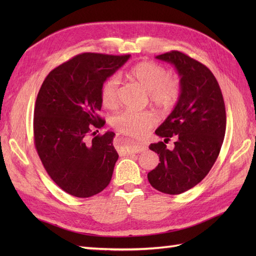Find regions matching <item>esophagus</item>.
I'll return each instance as SVG.
<instances>
[{"label":"esophagus","instance_id":"34e87169","mask_svg":"<svg viewBox=\"0 0 256 256\" xmlns=\"http://www.w3.org/2000/svg\"><path fill=\"white\" fill-rule=\"evenodd\" d=\"M118 140H121L118 138ZM146 150V146L144 144H138V145H131V146H123L120 150V154L122 155H132L135 153H140Z\"/></svg>","mask_w":256,"mask_h":256}]
</instances>
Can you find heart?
I'll return each mask as SVG.
<instances>
[{
    "mask_svg": "<svg viewBox=\"0 0 256 256\" xmlns=\"http://www.w3.org/2000/svg\"><path fill=\"white\" fill-rule=\"evenodd\" d=\"M128 77L148 92L153 104L162 108H170L176 104L182 92L180 82L170 77L167 70L153 62H142L130 70ZM120 80L116 76L108 78L101 88V101L106 108H112L118 104ZM156 120L150 112L123 111L112 118L113 128L126 136L144 138Z\"/></svg>",
    "mask_w": 256,
    "mask_h": 256,
    "instance_id": "heart-1",
    "label": "heart"
}]
</instances>
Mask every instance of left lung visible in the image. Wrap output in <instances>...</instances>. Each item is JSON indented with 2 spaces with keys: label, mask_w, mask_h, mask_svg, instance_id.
<instances>
[{
  "label": "left lung",
  "mask_w": 256,
  "mask_h": 256,
  "mask_svg": "<svg viewBox=\"0 0 256 256\" xmlns=\"http://www.w3.org/2000/svg\"><path fill=\"white\" fill-rule=\"evenodd\" d=\"M156 59L176 68L182 92L172 113L155 131L165 140L150 145L160 162L148 178L158 192L178 194L202 180L218 158L226 134V106L218 81L204 64L177 50ZM172 136L176 148L168 150L164 143Z\"/></svg>",
  "instance_id": "left-lung-1"
}]
</instances>
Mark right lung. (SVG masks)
Instances as JSON below:
<instances>
[{"mask_svg":"<svg viewBox=\"0 0 256 256\" xmlns=\"http://www.w3.org/2000/svg\"><path fill=\"white\" fill-rule=\"evenodd\" d=\"M130 57L81 54L52 70L38 92L35 148L48 175L74 197H92L111 182L118 158L116 134L89 133L106 123L98 116L103 84Z\"/></svg>","mask_w":256,"mask_h":256,"instance_id":"1","label":"right lung"}]
</instances>
